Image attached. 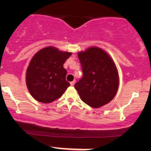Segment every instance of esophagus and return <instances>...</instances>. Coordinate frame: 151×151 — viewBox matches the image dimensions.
<instances>
[{"mask_svg": "<svg viewBox=\"0 0 151 151\" xmlns=\"http://www.w3.org/2000/svg\"><path fill=\"white\" fill-rule=\"evenodd\" d=\"M75 83H76V82L74 80V81H72V82H71V83H70V85H71V86H74V84H75Z\"/></svg>", "mask_w": 151, "mask_h": 151, "instance_id": "34e87169", "label": "esophagus"}]
</instances>
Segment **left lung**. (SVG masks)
<instances>
[{"mask_svg": "<svg viewBox=\"0 0 151 151\" xmlns=\"http://www.w3.org/2000/svg\"><path fill=\"white\" fill-rule=\"evenodd\" d=\"M83 77L74 85L83 101L98 108L112 101L118 89V70L109 55L99 47L78 53Z\"/></svg>", "mask_w": 151, "mask_h": 151, "instance_id": "8db88e82", "label": "left lung"}]
</instances>
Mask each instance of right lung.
I'll return each instance as SVG.
<instances>
[{"label": "right lung", "mask_w": 151, "mask_h": 151, "mask_svg": "<svg viewBox=\"0 0 151 151\" xmlns=\"http://www.w3.org/2000/svg\"><path fill=\"white\" fill-rule=\"evenodd\" d=\"M71 52L47 47L35 54L26 72V85L30 95L40 102L50 103L60 98L70 84L63 63Z\"/></svg>", "instance_id": "right-lung-1"}]
</instances>
